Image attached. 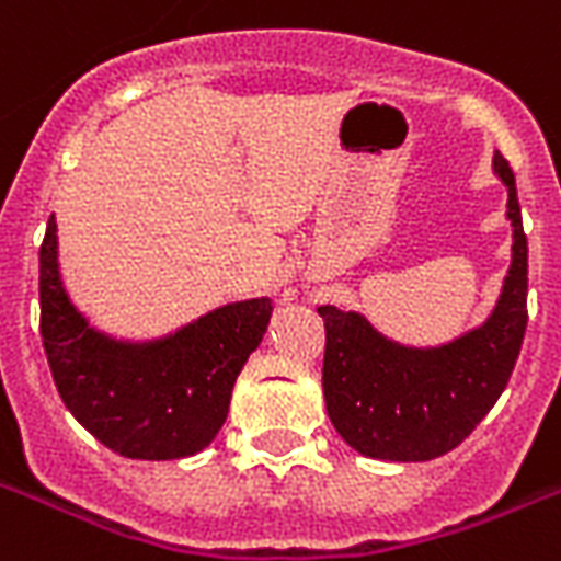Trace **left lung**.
I'll return each instance as SVG.
<instances>
[{
	"mask_svg": "<svg viewBox=\"0 0 561 561\" xmlns=\"http://www.w3.org/2000/svg\"><path fill=\"white\" fill-rule=\"evenodd\" d=\"M513 262L484 325L438 348L391 343L357 311L317 308L325 320L322 391L334 430L359 455L380 461H432L461 444L502 398L527 328V236L516 175L502 154Z\"/></svg>",
	"mask_w": 561,
	"mask_h": 561,
	"instance_id": "obj_1",
	"label": "left lung"
}]
</instances>
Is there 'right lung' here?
<instances>
[{"label": "right lung", "mask_w": 561, "mask_h": 561, "mask_svg": "<svg viewBox=\"0 0 561 561\" xmlns=\"http://www.w3.org/2000/svg\"><path fill=\"white\" fill-rule=\"evenodd\" d=\"M271 311L262 296L221 305L152 343L100 334L62 288L57 221L48 218L39 248V334L48 366L68 412L123 458L172 461L209 446Z\"/></svg>", "instance_id": "right-lung-1"}]
</instances>
